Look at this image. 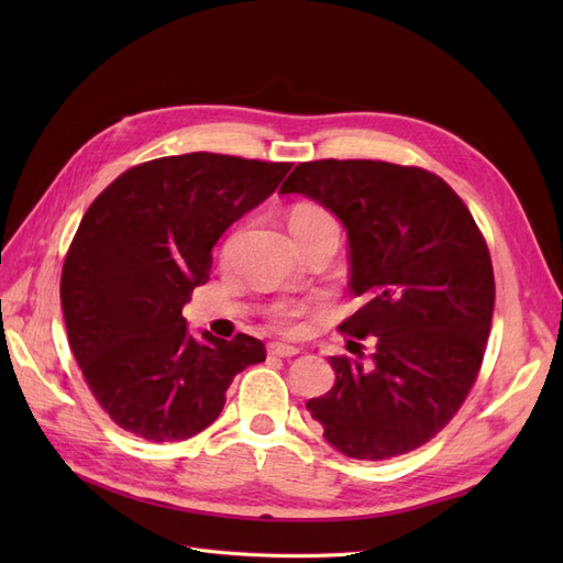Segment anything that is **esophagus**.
Instances as JSON below:
<instances>
[{"label": "esophagus", "instance_id": "1", "mask_svg": "<svg viewBox=\"0 0 563 563\" xmlns=\"http://www.w3.org/2000/svg\"><path fill=\"white\" fill-rule=\"evenodd\" d=\"M267 352L275 356H296L300 350L296 345H286V343H269Z\"/></svg>", "mask_w": 563, "mask_h": 563}]
</instances>
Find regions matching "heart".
<instances>
[{
	"instance_id": "1",
	"label": "heart",
	"mask_w": 563,
	"mask_h": 563,
	"mask_svg": "<svg viewBox=\"0 0 563 563\" xmlns=\"http://www.w3.org/2000/svg\"><path fill=\"white\" fill-rule=\"evenodd\" d=\"M321 228L338 230L335 220L329 211H323L319 207H310V203H305V207H298L294 211L291 230H321ZM300 314H302V305H291V302H282L275 310H272V317H275V321L284 329H294Z\"/></svg>"
}]
</instances>
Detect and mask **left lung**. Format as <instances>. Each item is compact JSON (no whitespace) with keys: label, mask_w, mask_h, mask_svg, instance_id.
Wrapping results in <instances>:
<instances>
[{"label":"left lung","mask_w":563,"mask_h":563,"mask_svg":"<svg viewBox=\"0 0 563 563\" xmlns=\"http://www.w3.org/2000/svg\"><path fill=\"white\" fill-rule=\"evenodd\" d=\"M279 195L314 199L343 223L364 305L340 331L373 340L366 364L329 356L335 383L308 401L323 439L356 460L428 444L476 380L496 302L472 213L439 176L371 159L298 164Z\"/></svg>","instance_id":"8db88e82"}]
</instances>
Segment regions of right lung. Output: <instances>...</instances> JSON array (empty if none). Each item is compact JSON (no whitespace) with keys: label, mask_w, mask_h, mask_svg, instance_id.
<instances>
[{"label":"right lung","mask_w":563,"mask_h":563,"mask_svg":"<svg viewBox=\"0 0 563 563\" xmlns=\"http://www.w3.org/2000/svg\"><path fill=\"white\" fill-rule=\"evenodd\" d=\"M294 164L211 152L129 168L84 213L60 277L75 360L119 428L147 441L207 430L234 376L265 362L258 338L187 329L223 232L277 190Z\"/></svg>","instance_id":"right-lung-1"}]
</instances>
